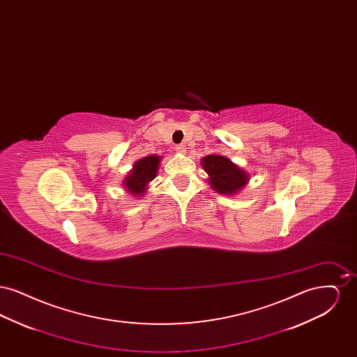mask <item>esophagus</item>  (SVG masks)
Segmentation results:
<instances>
[{
  "label": "esophagus",
  "instance_id": "34e87169",
  "mask_svg": "<svg viewBox=\"0 0 357 357\" xmlns=\"http://www.w3.org/2000/svg\"><path fill=\"white\" fill-rule=\"evenodd\" d=\"M175 151L179 153H186V146H185V144H179V146H176V147H175Z\"/></svg>",
  "mask_w": 357,
  "mask_h": 357
}]
</instances>
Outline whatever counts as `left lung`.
Wrapping results in <instances>:
<instances>
[{
  "label": "left lung",
  "mask_w": 357,
  "mask_h": 357,
  "mask_svg": "<svg viewBox=\"0 0 357 357\" xmlns=\"http://www.w3.org/2000/svg\"><path fill=\"white\" fill-rule=\"evenodd\" d=\"M201 165L208 175L210 187L222 195H236L250 179L246 171L222 155H207L201 159Z\"/></svg>",
  "instance_id": "1"
}]
</instances>
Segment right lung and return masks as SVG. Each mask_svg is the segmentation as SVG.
<instances>
[{
  "mask_svg": "<svg viewBox=\"0 0 357 357\" xmlns=\"http://www.w3.org/2000/svg\"><path fill=\"white\" fill-rule=\"evenodd\" d=\"M162 158L159 155H149L136 160L131 171L123 181V188L135 198L144 197L150 182L155 179Z\"/></svg>",
  "mask_w": 357,
  "mask_h": 357,
  "instance_id": "obj_1",
  "label": "right lung"
}]
</instances>
